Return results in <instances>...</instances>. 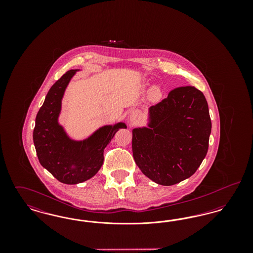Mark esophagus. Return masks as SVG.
<instances>
[{
	"label": "esophagus",
	"instance_id": "obj_1",
	"mask_svg": "<svg viewBox=\"0 0 253 253\" xmlns=\"http://www.w3.org/2000/svg\"><path fill=\"white\" fill-rule=\"evenodd\" d=\"M140 118V113L137 112V111H134L132 112V115H131V121L132 122H135V121H138Z\"/></svg>",
	"mask_w": 253,
	"mask_h": 253
}]
</instances>
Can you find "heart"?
Instances as JSON below:
<instances>
[{"label":"heart","mask_w":253,"mask_h":253,"mask_svg":"<svg viewBox=\"0 0 253 253\" xmlns=\"http://www.w3.org/2000/svg\"><path fill=\"white\" fill-rule=\"evenodd\" d=\"M151 96H152V98H153V99L157 100V99L160 97V92H159V90L157 89V88L153 89V90H152V92H151Z\"/></svg>","instance_id":"obj_1"}]
</instances>
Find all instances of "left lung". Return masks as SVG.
Wrapping results in <instances>:
<instances>
[{"instance_id": "8db88e82", "label": "left lung", "mask_w": 253, "mask_h": 253, "mask_svg": "<svg viewBox=\"0 0 253 253\" xmlns=\"http://www.w3.org/2000/svg\"><path fill=\"white\" fill-rule=\"evenodd\" d=\"M149 112V128L132 130L136 165L160 185L170 186L189 178L207 155L211 131L203 93L190 85L174 88Z\"/></svg>"}]
</instances>
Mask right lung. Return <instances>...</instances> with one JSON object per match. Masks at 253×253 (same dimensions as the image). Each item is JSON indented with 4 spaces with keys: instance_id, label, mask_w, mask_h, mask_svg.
<instances>
[{
    "instance_id": "obj_1",
    "label": "right lung",
    "mask_w": 253,
    "mask_h": 253,
    "mask_svg": "<svg viewBox=\"0 0 253 253\" xmlns=\"http://www.w3.org/2000/svg\"><path fill=\"white\" fill-rule=\"evenodd\" d=\"M77 70L60 77L40 108L33 140L41 165L64 184H78L93 177L103 163V152L124 123L104 126L84 141L71 140L58 123L64 90Z\"/></svg>"
}]
</instances>
